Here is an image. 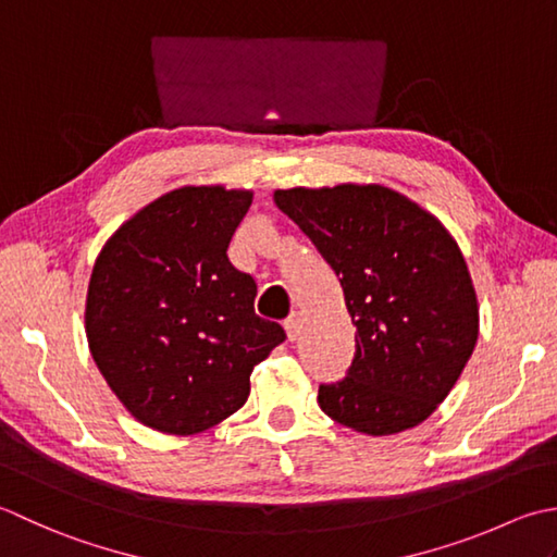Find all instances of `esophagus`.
Segmentation results:
<instances>
[{
	"label": "esophagus",
	"instance_id": "esophagus-1",
	"mask_svg": "<svg viewBox=\"0 0 557 557\" xmlns=\"http://www.w3.org/2000/svg\"><path fill=\"white\" fill-rule=\"evenodd\" d=\"M283 326H286V334L290 342H295V338L300 336V329H302V317L300 314H290L286 322H283Z\"/></svg>",
	"mask_w": 557,
	"mask_h": 557
}]
</instances>
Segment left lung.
<instances>
[{
  "instance_id": "obj_1",
  "label": "left lung",
  "mask_w": 557,
  "mask_h": 557,
  "mask_svg": "<svg viewBox=\"0 0 557 557\" xmlns=\"http://www.w3.org/2000/svg\"><path fill=\"white\" fill-rule=\"evenodd\" d=\"M342 281L356 324L348 377L322 384V411L382 437L421 425L447 399L479 338V300L437 215L384 185L274 191Z\"/></svg>"
}]
</instances>
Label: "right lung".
<instances>
[{"mask_svg": "<svg viewBox=\"0 0 557 557\" xmlns=\"http://www.w3.org/2000/svg\"><path fill=\"white\" fill-rule=\"evenodd\" d=\"M249 189L185 185L110 235L86 293L90 356L120 404L165 435H197L233 416L249 374L286 332L255 314L257 283L225 249Z\"/></svg>", "mask_w": 557, "mask_h": 557, "instance_id": "add662e5", "label": "right lung"}]
</instances>
